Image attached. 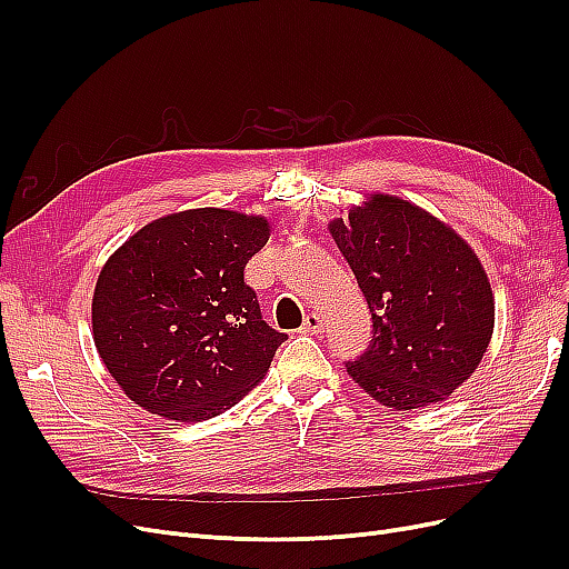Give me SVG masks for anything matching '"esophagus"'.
<instances>
[{"instance_id":"esophagus-1","label":"esophagus","mask_w":569,"mask_h":569,"mask_svg":"<svg viewBox=\"0 0 569 569\" xmlns=\"http://www.w3.org/2000/svg\"><path fill=\"white\" fill-rule=\"evenodd\" d=\"M325 330V320L318 316V313H309L305 318V325H302V332L305 335H318Z\"/></svg>"}]
</instances>
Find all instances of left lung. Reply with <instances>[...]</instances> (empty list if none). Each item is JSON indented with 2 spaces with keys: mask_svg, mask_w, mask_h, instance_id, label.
<instances>
[{
  "mask_svg": "<svg viewBox=\"0 0 569 569\" xmlns=\"http://www.w3.org/2000/svg\"><path fill=\"white\" fill-rule=\"evenodd\" d=\"M373 316V339L348 376L378 403H440L480 367L496 302L482 260L425 207L367 193L327 223Z\"/></svg>",
  "mask_w": 569,
  "mask_h": 569,
  "instance_id": "1",
  "label": "left lung"
}]
</instances>
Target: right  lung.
<instances>
[{
  "instance_id": "1",
  "label": "right lung",
  "mask_w": 569,
  "mask_h": 569,
  "mask_svg": "<svg viewBox=\"0 0 569 569\" xmlns=\"http://www.w3.org/2000/svg\"><path fill=\"white\" fill-rule=\"evenodd\" d=\"M269 239L262 214L198 207L149 221L101 267L92 337L142 410L202 422L256 387L288 339L269 327L244 267Z\"/></svg>"
}]
</instances>
